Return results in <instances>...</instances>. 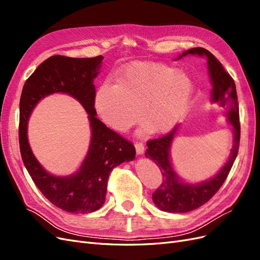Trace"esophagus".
I'll return each instance as SVG.
<instances>
[{
  "label": "esophagus",
  "mask_w": 260,
  "mask_h": 260,
  "mask_svg": "<svg viewBox=\"0 0 260 260\" xmlns=\"http://www.w3.org/2000/svg\"><path fill=\"white\" fill-rule=\"evenodd\" d=\"M135 146H136V151H137V154L138 155H142L143 153H144V144L143 143H141V142H137L136 144H135Z\"/></svg>",
  "instance_id": "obj_1"
}]
</instances>
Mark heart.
<instances>
[{
    "label": "heart",
    "instance_id": "obj_1",
    "mask_svg": "<svg viewBox=\"0 0 260 260\" xmlns=\"http://www.w3.org/2000/svg\"><path fill=\"white\" fill-rule=\"evenodd\" d=\"M195 90L183 70L151 61H135L102 83L94 98L100 118L115 131L124 132L140 118L141 131L166 133L185 115ZM140 113H138V111Z\"/></svg>",
    "mask_w": 260,
    "mask_h": 260
}]
</instances>
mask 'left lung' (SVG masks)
I'll return each mask as SVG.
<instances>
[{"mask_svg": "<svg viewBox=\"0 0 260 260\" xmlns=\"http://www.w3.org/2000/svg\"><path fill=\"white\" fill-rule=\"evenodd\" d=\"M186 55H196L206 57L207 69L211 83L210 102L225 107V117L232 127L233 146L223 167L217 174L202 182H188L180 177L171 160V146L180 129V124L167 136L147 142L145 152L146 158L152 159L161 171L162 183L153 193V202L162 211L167 212H188L201 207L208 202L223 184L228 175L237 158L240 146V119L239 105L235 83L231 76L228 74L223 66L209 51L203 48L190 49L177 59H181Z\"/></svg>", "mask_w": 260, "mask_h": 260, "instance_id": "left-lung-1", "label": "left lung"}]
</instances>
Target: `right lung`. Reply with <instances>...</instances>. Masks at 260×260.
I'll return each instance as SVG.
<instances>
[{"mask_svg":"<svg viewBox=\"0 0 260 260\" xmlns=\"http://www.w3.org/2000/svg\"><path fill=\"white\" fill-rule=\"evenodd\" d=\"M103 56L73 58L61 55L45 59L22 88L19 103V146L21 158L31 179L53 205L72 212L86 214L100 209L105 202L112 170L136 158V148L102 122L94 108L95 86ZM54 92L77 99L88 114L91 139L80 169L70 176L46 172L32 153L27 140V121L37 103Z\"/></svg>","mask_w":260,"mask_h":260,"instance_id":"add662e5","label":"right lung"}]
</instances>
